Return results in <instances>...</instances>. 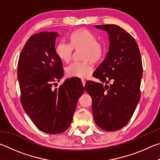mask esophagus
<instances>
[{"label":"esophagus","instance_id":"esophagus-1","mask_svg":"<svg viewBox=\"0 0 160 160\" xmlns=\"http://www.w3.org/2000/svg\"><path fill=\"white\" fill-rule=\"evenodd\" d=\"M82 80V83L83 86L85 87V82H86V81H85V80H84V79H82V80Z\"/></svg>","mask_w":160,"mask_h":160}]
</instances>
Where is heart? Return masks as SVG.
I'll list each match as a JSON object with an SVG mask.
<instances>
[{
	"instance_id": "1",
	"label": "heart",
	"mask_w": 160,
	"mask_h": 160,
	"mask_svg": "<svg viewBox=\"0 0 160 160\" xmlns=\"http://www.w3.org/2000/svg\"><path fill=\"white\" fill-rule=\"evenodd\" d=\"M73 48H82L81 58L84 61L70 64L66 68V73L70 77L87 78L92 70L90 61L97 63L101 60L104 54V48L97 41V37L92 32L88 29H80L70 34V44L59 42L56 50L61 60L68 63L72 58Z\"/></svg>"
}]
</instances>
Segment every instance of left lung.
Here are the masks:
<instances>
[{
  "label": "left lung",
  "instance_id": "8db88e82",
  "mask_svg": "<svg viewBox=\"0 0 160 160\" xmlns=\"http://www.w3.org/2000/svg\"><path fill=\"white\" fill-rule=\"evenodd\" d=\"M108 32L109 48L93 73L102 82L88 81L85 90L92 99L94 121L100 128L114 131L131 120L140 98L142 64L133 37L116 25H95ZM112 83L104 86L102 82Z\"/></svg>",
  "mask_w": 160,
  "mask_h": 160
}]
</instances>
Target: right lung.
<instances>
[{
	"label": "right lung",
	"mask_w": 160,
	"mask_h": 160,
	"mask_svg": "<svg viewBox=\"0 0 160 160\" xmlns=\"http://www.w3.org/2000/svg\"><path fill=\"white\" fill-rule=\"evenodd\" d=\"M58 36L48 32L32 35L21 51L18 67L22 106L34 125L49 134L68 128L84 92L81 80L72 78L53 88L63 76V63L55 49Z\"/></svg>",
	"instance_id": "add662e5"
}]
</instances>
